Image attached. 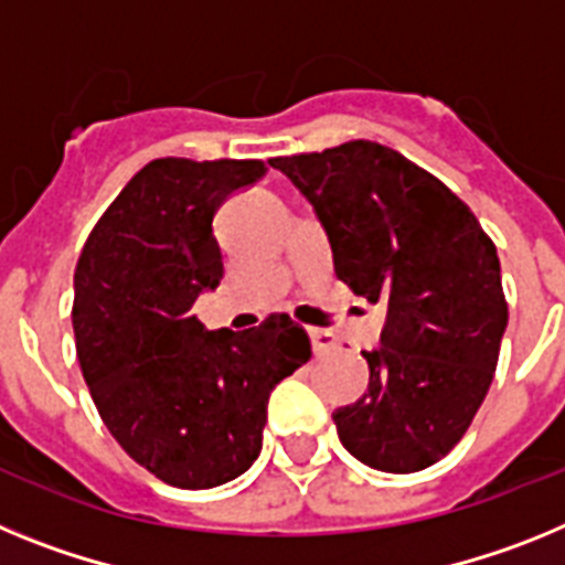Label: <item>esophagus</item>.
Returning a JSON list of instances; mask_svg holds the SVG:
<instances>
[{"instance_id": "1", "label": "esophagus", "mask_w": 565, "mask_h": 565, "mask_svg": "<svg viewBox=\"0 0 565 565\" xmlns=\"http://www.w3.org/2000/svg\"><path fill=\"white\" fill-rule=\"evenodd\" d=\"M310 341H312V350H316V355L335 350V343H338L335 335H332L330 330H316V327L310 330Z\"/></svg>"}]
</instances>
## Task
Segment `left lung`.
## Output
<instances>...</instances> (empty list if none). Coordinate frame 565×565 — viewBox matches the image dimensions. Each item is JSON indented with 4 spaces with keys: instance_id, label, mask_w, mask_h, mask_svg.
<instances>
[{
    "instance_id": "1",
    "label": "left lung",
    "mask_w": 565,
    "mask_h": 565,
    "mask_svg": "<svg viewBox=\"0 0 565 565\" xmlns=\"http://www.w3.org/2000/svg\"><path fill=\"white\" fill-rule=\"evenodd\" d=\"M312 201L335 276L384 303L370 390L332 412L343 449L377 472H420L452 452L498 370L509 303L494 242L424 167L377 141L269 159Z\"/></svg>"
}]
</instances>
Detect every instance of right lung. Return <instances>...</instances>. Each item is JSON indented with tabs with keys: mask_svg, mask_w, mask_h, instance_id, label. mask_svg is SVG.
Returning <instances> with one entry per match:
<instances>
[{
	"mask_svg": "<svg viewBox=\"0 0 565 565\" xmlns=\"http://www.w3.org/2000/svg\"><path fill=\"white\" fill-rule=\"evenodd\" d=\"M258 159H156L127 181L76 264L73 332L102 420L147 472L179 489L238 478L262 452L269 392L310 361L287 312L207 332L199 292L224 278L215 210L264 175Z\"/></svg>",
	"mask_w": 565,
	"mask_h": 565,
	"instance_id": "right-lung-1",
	"label": "right lung"
}]
</instances>
